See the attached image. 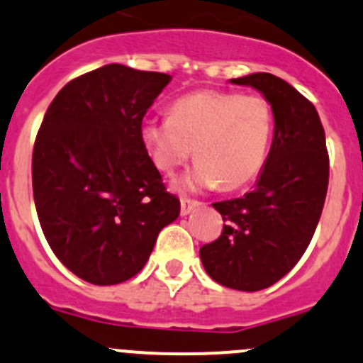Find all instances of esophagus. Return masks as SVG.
Masks as SVG:
<instances>
[{
    "instance_id": "obj_1",
    "label": "esophagus",
    "mask_w": 363,
    "mask_h": 363,
    "mask_svg": "<svg viewBox=\"0 0 363 363\" xmlns=\"http://www.w3.org/2000/svg\"><path fill=\"white\" fill-rule=\"evenodd\" d=\"M196 207H200V201L191 200V198H182V200H181V213H182V216H188V213L193 212Z\"/></svg>"
}]
</instances>
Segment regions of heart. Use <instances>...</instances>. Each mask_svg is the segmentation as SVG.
Instances as JSON below:
<instances>
[{
    "instance_id": "obj_1",
    "label": "heart",
    "mask_w": 363,
    "mask_h": 363,
    "mask_svg": "<svg viewBox=\"0 0 363 363\" xmlns=\"http://www.w3.org/2000/svg\"><path fill=\"white\" fill-rule=\"evenodd\" d=\"M273 111L259 94L205 90L172 104L169 120H147L140 140L152 165L172 175L191 158L196 169L184 188H245L268 158Z\"/></svg>"
}]
</instances>
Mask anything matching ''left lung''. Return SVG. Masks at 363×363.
<instances>
[{
	"label": "left lung",
	"mask_w": 363,
	"mask_h": 363,
	"mask_svg": "<svg viewBox=\"0 0 363 363\" xmlns=\"http://www.w3.org/2000/svg\"><path fill=\"white\" fill-rule=\"evenodd\" d=\"M272 104V150L257 186L242 198L216 201L220 236L200 249L205 272L235 291L268 289L297 264L316 230L329 186L325 132L315 106L269 72L231 79Z\"/></svg>",
	"instance_id": "left-lung-1"
}]
</instances>
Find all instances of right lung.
Wrapping results in <instances>:
<instances>
[{"label": "right lung", "instance_id": "obj_1", "mask_svg": "<svg viewBox=\"0 0 363 363\" xmlns=\"http://www.w3.org/2000/svg\"><path fill=\"white\" fill-rule=\"evenodd\" d=\"M169 74L108 64L71 79L48 106L33 150V194L45 238L69 272L116 285L144 268L177 219L140 140Z\"/></svg>", "mask_w": 363, "mask_h": 363}]
</instances>
